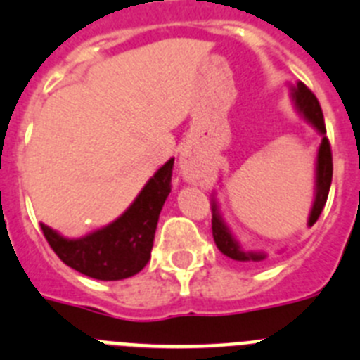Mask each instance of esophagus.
Here are the masks:
<instances>
[{
    "label": "esophagus",
    "instance_id": "34e87169",
    "mask_svg": "<svg viewBox=\"0 0 360 360\" xmlns=\"http://www.w3.org/2000/svg\"><path fill=\"white\" fill-rule=\"evenodd\" d=\"M181 172H183L184 179L190 181V183H202L206 179V172L195 163V160H192L186 154L181 156Z\"/></svg>",
    "mask_w": 360,
    "mask_h": 360
}]
</instances>
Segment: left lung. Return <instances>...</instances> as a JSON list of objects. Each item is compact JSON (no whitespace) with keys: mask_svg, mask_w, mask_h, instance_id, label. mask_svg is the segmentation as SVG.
Returning a JSON list of instances; mask_svg holds the SVG:
<instances>
[{"mask_svg":"<svg viewBox=\"0 0 360 360\" xmlns=\"http://www.w3.org/2000/svg\"><path fill=\"white\" fill-rule=\"evenodd\" d=\"M292 98L296 102V108L300 109V112H303L310 124L321 132L323 140L319 145V152H317V172H316V199H314V206L310 210L309 217V226H314L321 215L323 208H325L326 199H328L330 184H332V174H333V163H332V148H330V141L326 138V127H325V118H323L321 105L317 102L316 95L310 91L309 87L303 82H297L296 87H292ZM213 219H212V231H213V240H215L217 248L224 252L226 257L233 258V260L238 262H260L264 260L265 255L262 252H251L244 251V249L238 245V242L233 238V235L229 233V229L226 228V224L222 222L219 215V210H217V204L213 200L212 206Z\"/></svg>","mask_w":360,"mask_h":360,"instance_id":"left-lung-1","label":"left lung"}]
</instances>
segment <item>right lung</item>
<instances>
[{
  "mask_svg": "<svg viewBox=\"0 0 360 360\" xmlns=\"http://www.w3.org/2000/svg\"><path fill=\"white\" fill-rule=\"evenodd\" d=\"M174 160L154 174L124 215L91 235L70 240L41 224L55 255L71 269L103 281L134 276L150 260L158 219L172 190Z\"/></svg>",
  "mask_w": 360,
  "mask_h": 360,
  "instance_id": "1",
  "label": "right lung"
}]
</instances>
